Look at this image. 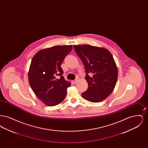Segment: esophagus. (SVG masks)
I'll list each match as a JSON object with an SVG mask.
<instances>
[{
  "label": "esophagus",
  "instance_id": "esophagus-1",
  "mask_svg": "<svg viewBox=\"0 0 148 148\" xmlns=\"http://www.w3.org/2000/svg\"><path fill=\"white\" fill-rule=\"evenodd\" d=\"M72 83H73L74 84H75L77 83V80H73V81H72Z\"/></svg>",
  "mask_w": 148,
  "mask_h": 148
}]
</instances>
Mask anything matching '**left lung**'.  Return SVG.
Instances as JSON below:
<instances>
[{
  "label": "left lung",
  "mask_w": 148,
  "mask_h": 148,
  "mask_svg": "<svg viewBox=\"0 0 148 148\" xmlns=\"http://www.w3.org/2000/svg\"><path fill=\"white\" fill-rule=\"evenodd\" d=\"M73 47L84 65L88 84L82 97L92 103L105 100L113 92L118 79V68L113 56L103 47L86 44ZM89 72L93 74L92 77L88 75Z\"/></svg>",
  "instance_id": "1"
}]
</instances>
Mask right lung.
Masks as SVG:
<instances>
[{"instance_id":"obj_1","label":"right lung","mask_w":148,"mask_h":148,"mask_svg":"<svg viewBox=\"0 0 148 148\" xmlns=\"http://www.w3.org/2000/svg\"><path fill=\"white\" fill-rule=\"evenodd\" d=\"M73 49L56 45L43 49L33 56L28 71L29 83L36 97L46 106H56L65 98L70 82L64 79L61 64ZM59 75L60 78L56 77Z\"/></svg>"}]
</instances>
